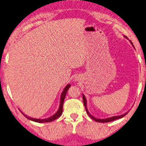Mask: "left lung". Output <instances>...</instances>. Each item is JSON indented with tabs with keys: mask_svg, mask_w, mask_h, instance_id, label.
<instances>
[{
	"mask_svg": "<svg viewBox=\"0 0 146 146\" xmlns=\"http://www.w3.org/2000/svg\"><path fill=\"white\" fill-rule=\"evenodd\" d=\"M124 37L126 38V39H127V37L124 36ZM131 44H132V46H133L134 48H135V46H134L133 44L132 43V42L129 40ZM83 104H84V106L85 107V109H86V112H87V113L88 114V115H89L90 118L92 119H93L94 121H98V122H101V123H106V122H109V121H113V120H117V119H119V118H123V116H125L126 114H127L129 112V111H127L125 113H124L123 114H121V115H119V116H112V117H109V118H104V119H100V118H96V117L93 116L91 114H90L89 111H88V109H87V100H86V98L85 96V95L83 94Z\"/></svg>",
	"mask_w": 146,
	"mask_h": 146,
	"instance_id": "8db88e82",
	"label": "left lung"
}]
</instances>
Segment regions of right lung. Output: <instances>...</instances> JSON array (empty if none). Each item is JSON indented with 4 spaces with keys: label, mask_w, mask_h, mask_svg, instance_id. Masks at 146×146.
<instances>
[{
    "label": "right lung",
    "mask_w": 146,
    "mask_h": 146,
    "mask_svg": "<svg viewBox=\"0 0 146 146\" xmlns=\"http://www.w3.org/2000/svg\"><path fill=\"white\" fill-rule=\"evenodd\" d=\"M70 86H71L70 84H68L65 87H64V90H63V92H61V94L60 102H59V107L58 110H57L56 113H55L54 115L51 116L50 117H49V118H45V119H37V118H31V117L28 116L27 115H26V114H24L23 112L21 111V110H20V111L21 112V113H22L23 115L26 117V118H28V120H30L35 121V122L46 123V122H50V121L55 120L56 119L58 118L61 115L62 113H63V106L64 100V98H65V96H66V92H67L69 88L70 87Z\"/></svg>",
    "instance_id": "1"
}]
</instances>
